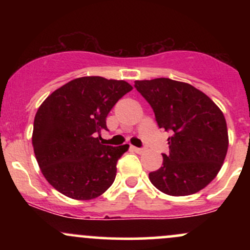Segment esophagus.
<instances>
[{
    "mask_svg": "<svg viewBox=\"0 0 250 250\" xmlns=\"http://www.w3.org/2000/svg\"><path fill=\"white\" fill-rule=\"evenodd\" d=\"M131 148H133L134 151H136V153H139V154H141V153H143V151H145V149H143V148H137V147H131Z\"/></svg>",
    "mask_w": 250,
    "mask_h": 250,
    "instance_id": "34e87169",
    "label": "esophagus"
}]
</instances>
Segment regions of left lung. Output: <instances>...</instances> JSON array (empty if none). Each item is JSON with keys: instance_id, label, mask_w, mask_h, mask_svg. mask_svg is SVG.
Listing matches in <instances>:
<instances>
[{"instance_id": "1", "label": "left lung", "mask_w": 250, "mask_h": 250, "mask_svg": "<svg viewBox=\"0 0 250 250\" xmlns=\"http://www.w3.org/2000/svg\"><path fill=\"white\" fill-rule=\"evenodd\" d=\"M153 108L160 128L170 131L169 154L149 180L162 193L187 196L215 179L228 150V130L221 109L205 93L185 82L154 79L135 81Z\"/></svg>"}]
</instances>
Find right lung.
Segmentation results:
<instances>
[{
  "instance_id": "add662e5",
  "label": "right lung",
  "mask_w": 250,
  "mask_h": 250,
  "mask_svg": "<svg viewBox=\"0 0 250 250\" xmlns=\"http://www.w3.org/2000/svg\"><path fill=\"white\" fill-rule=\"evenodd\" d=\"M133 89L125 81L79 77L43 101L34 120L33 147L45 180L74 200H91L113 185L116 163L129 146L101 145L105 119Z\"/></svg>"
}]
</instances>
